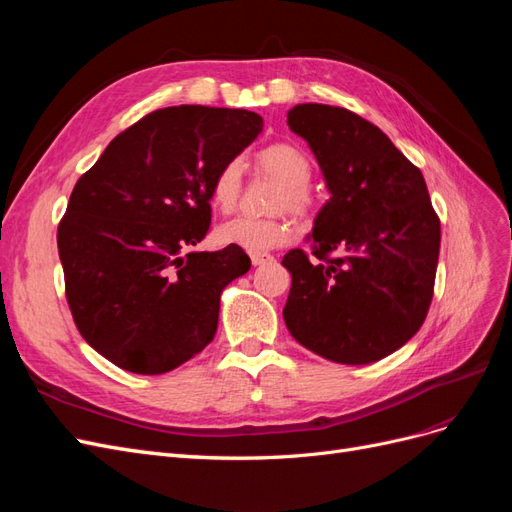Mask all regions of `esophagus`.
<instances>
[{
  "label": "esophagus",
  "instance_id": "34e87169",
  "mask_svg": "<svg viewBox=\"0 0 512 512\" xmlns=\"http://www.w3.org/2000/svg\"><path fill=\"white\" fill-rule=\"evenodd\" d=\"M250 260L254 267H258V265H265V262H271L273 256L267 252H250Z\"/></svg>",
  "mask_w": 512,
  "mask_h": 512
}]
</instances>
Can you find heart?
Returning a JSON list of instances; mask_svg holds the SVG:
<instances>
[{
    "mask_svg": "<svg viewBox=\"0 0 512 512\" xmlns=\"http://www.w3.org/2000/svg\"><path fill=\"white\" fill-rule=\"evenodd\" d=\"M256 166L262 173L282 183L277 192L275 209H288L299 218H312L316 211V196L309 190L312 162L307 153L290 143H273L256 153ZM243 188V166L239 160L224 162L211 179V203L228 213L239 203ZM222 245H235L245 252H267L282 247L294 237V226L288 218H252L237 215L215 230Z\"/></svg>",
    "mask_w": 512,
    "mask_h": 512,
    "instance_id": "heart-1",
    "label": "heart"
}]
</instances>
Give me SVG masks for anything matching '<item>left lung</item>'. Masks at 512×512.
Here are the masks:
<instances>
[{
	"mask_svg": "<svg viewBox=\"0 0 512 512\" xmlns=\"http://www.w3.org/2000/svg\"><path fill=\"white\" fill-rule=\"evenodd\" d=\"M288 126L312 147L331 192L312 254L290 250V335L322 359L365 365L421 329L436 284L440 218L423 173L348 108L297 104Z\"/></svg>",
	"mask_w": 512,
	"mask_h": 512,
	"instance_id": "left-lung-1",
	"label": "left lung"
}]
</instances>
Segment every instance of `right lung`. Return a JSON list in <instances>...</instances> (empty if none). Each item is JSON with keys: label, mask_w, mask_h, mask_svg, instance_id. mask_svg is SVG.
Here are the masks:
<instances>
[{"label": "right lung", "mask_w": 512, "mask_h": 512, "mask_svg": "<svg viewBox=\"0 0 512 512\" xmlns=\"http://www.w3.org/2000/svg\"><path fill=\"white\" fill-rule=\"evenodd\" d=\"M262 132L243 108L170 106L117 134L76 181L57 228L76 329L104 359L156 376L218 331L220 294L250 271L228 245L190 252L211 224V179Z\"/></svg>", "instance_id": "right-lung-1"}]
</instances>
